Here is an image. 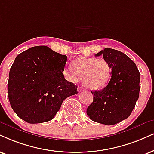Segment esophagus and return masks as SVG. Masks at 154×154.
<instances>
[{
  "label": "esophagus",
  "mask_w": 154,
  "mask_h": 154,
  "mask_svg": "<svg viewBox=\"0 0 154 154\" xmlns=\"http://www.w3.org/2000/svg\"><path fill=\"white\" fill-rule=\"evenodd\" d=\"M77 90H78L79 92H82V91H85V88L82 87H78V88H77Z\"/></svg>",
  "instance_id": "34e87169"
}]
</instances>
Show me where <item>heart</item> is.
I'll return each instance as SVG.
<instances>
[{
    "label": "heart",
    "instance_id": "heart-1",
    "mask_svg": "<svg viewBox=\"0 0 154 154\" xmlns=\"http://www.w3.org/2000/svg\"><path fill=\"white\" fill-rule=\"evenodd\" d=\"M72 66L65 68V74L73 80L81 79L91 89L104 88L112 77L110 64L103 57H78L73 60Z\"/></svg>",
    "mask_w": 154,
    "mask_h": 154
}]
</instances>
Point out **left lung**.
Wrapping results in <instances>:
<instances>
[{
    "label": "left lung",
    "mask_w": 154,
    "mask_h": 154,
    "mask_svg": "<svg viewBox=\"0 0 154 154\" xmlns=\"http://www.w3.org/2000/svg\"><path fill=\"white\" fill-rule=\"evenodd\" d=\"M103 55L112 67L108 85L91 91L93 102L87 114L94 122L113 125L128 118L139 97L140 73L136 64L123 52L106 48L95 56Z\"/></svg>",
    "instance_id": "1"
}]
</instances>
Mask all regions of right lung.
Returning a JSON list of instances; mask_svg holds the SVG:
<instances>
[{
  "label": "right lung",
  "mask_w": 154,
  "mask_h": 154,
  "mask_svg": "<svg viewBox=\"0 0 154 154\" xmlns=\"http://www.w3.org/2000/svg\"><path fill=\"white\" fill-rule=\"evenodd\" d=\"M66 55L47 46L21 52L11 66L8 82L10 104L30 124L49 122L66 98L77 94V87L65 79Z\"/></svg>",
  "instance_id": "right-lung-1"
}]
</instances>
